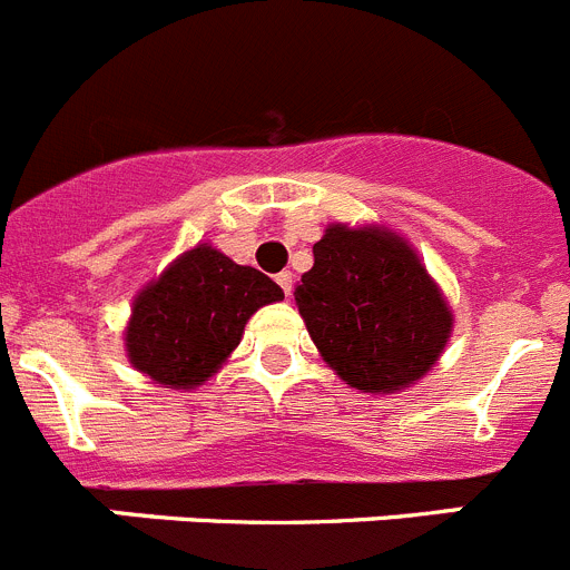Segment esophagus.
<instances>
[{"mask_svg": "<svg viewBox=\"0 0 570 570\" xmlns=\"http://www.w3.org/2000/svg\"><path fill=\"white\" fill-rule=\"evenodd\" d=\"M275 281H278V286L284 289V295L289 297L292 295V273H289V269H284V273L275 275Z\"/></svg>", "mask_w": 570, "mask_h": 570, "instance_id": "esophagus-1", "label": "esophagus"}]
</instances>
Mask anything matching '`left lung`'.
Segmentation results:
<instances>
[{"instance_id": "1", "label": "left lung", "mask_w": 570, "mask_h": 570, "mask_svg": "<svg viewBox=\"0 0 570 570\" xmlns=\"http://www.w3.org/2000/svg\"><path fill=\"white\" fill-rule=\"evenodd\" d=\"M295 303L323 360L365 393L422 380L444 351L453 315L419 255L380 230L332 225L312 247Z\"/></svg>"}]
</instances>
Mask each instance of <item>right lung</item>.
Returning <instances> with one entry per match:
<instances>
[{"mask_svg": "<svg viewBox=\"0 0 570 570\" xmlns=\"http://www.w3.org/2000/svg\"><path fill=\"white\" fill-rule=\"evenodd\" d=\"M284 289L219 249L196 247L137 295L126 348L137 371L159 385H202L238 345L255 309Z\"/></svg>", "mask_w": 570, "mask_h": 570, "instance_id": "1", "label": "right lung"}]
</instances>
